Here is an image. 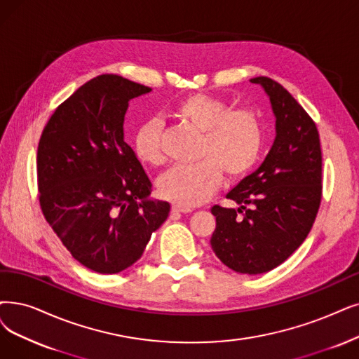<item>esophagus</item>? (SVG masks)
<instances>
[{
    "label": "esophagus",
    "mask_w": 359,
    "mask_h": 359,
    "mask_svg": "<svg viewBox=\"0 0 359 359\" xmlns=\"http://www.w3.org/2000/svg\"><path fill=\"white\" fill-rule=\"evenodd\" d=\"M170 210L174 212V213H189V212H191L190 208H187V206H180V205H172Z\"/></svg>",
    "instance_id": "1"
}]
</instances>
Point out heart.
Segmentation results:
<instances>
[{"label": "heart", "mask_w": 359, "mask_h": 359, "mask_svg": "<svg viewBox=\"0 0 359 359\" xmlns=\"http://www.w3.org/2000/svg\"><path fill=\"white\" fill-rule=\"evenodd\" d=\"M172 113L203 134L198 159L194 165H175L157 180L159 194L180 206L203 203L218 190L224 170L228 177L245 175L261 153L264 130L259 116L249 109L231 110L224 100L209 94H193L174 106ZM138 159L149 165H161V122L142 123L134 138Z\"/></svg>", "instance_id": "b5f03b06"}]
</instances>
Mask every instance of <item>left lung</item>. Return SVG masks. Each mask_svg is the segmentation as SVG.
I'll return each mask as SVG.
<instances>
[{
    "label": "left lung",
    "instance_id": "obj_1",
    "mask_svg": "<svg viewBox=\"0 0 359 359\" xmlns=\"http://www.w3.org/2000/svg\"><path fill=\"white\" fill-rule=\"evenodd\" d=\"M250 82L269 98L276 140L262 165L226 193L238 209H210L217 218L210 246L224 265L253 276L283 264L309 234L321 202L323 157L317 126L292 94L266 76Z\"/></svg>",
    "mask_w": 359,
    "mask_h": 359
}]
</instances>
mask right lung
Instances as JSON below:
<instances>
[{
  "instance_id": "right-lung-1",
  "label": "right lung",
  "mask_w": 359,
  "mask_h": 359,
  "mask_svg": "<svg viewBox=\"0 0 359 359\" xmlns=\"http://www.w3.org/2000/svg\"><path fill=\"white\" fill-rule=\"evenodd\" d=\"M150 91L100 75L55 109L39 140L42 213L70 255L100 274L135 264L170 210L149 197L151 182L125 142L128 103Z\"/></svg>"
}]
</instances>
